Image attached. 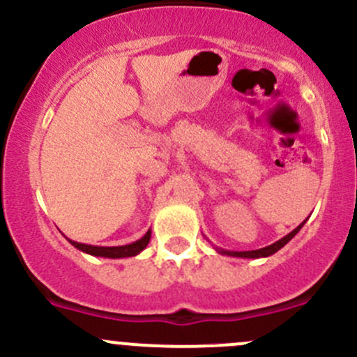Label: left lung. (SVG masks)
I'll list each match as a JSON object with an SVG mask.
<instances>
[{
    "label": "left lung",
    "mask_w": 357,
    "mask_h": 357,
    "mask_svg": "<svg viewBox=\"0 0 357 357\" xmlns=\"http://www.w3.org/2000/svg\"><path fill=\"white\" fill-rule=\"evenodd\" d=\"M305 222V221H304ZM304 222H301V225L297 226V228L294 229V231H290L289 235L283 236L282 240H278V242L271 243V245L264 247V248H257V250H245V252H235V250H225V248H218L215 247V250L219 252V254L222 255H231V257H245V259H259V257H269V255H273L275 252H278L280 248L285 247L287 243L290 242L291 238H294L295 235H297L298 231H301V228L304 226Z\"/></svg>",
    "instance_id": "left-lung-1"
}]
</instances>
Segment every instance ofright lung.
Listing matches in <instances>:
<instances>
[{
    "label": "right lung",
    "instance_id": "obj_1",
    "mask_svg": "<svg viewBox=\"0 0 357 357\" xmlns=\"http://www.w3.org/2000/svg\"><path fill=\"white\" fill-rule=\"evenodd\" d=\"M150 238H152V231H146L145 235L142 236L136 242L129 243V245H121V247H96V245H88V243H79L74 242V240H68L77 250L84 252V254L96 255V257H109V259H122V257H135L139 252L145 250L146 245H149Z\"/></svg>",
    "mask_w": 357,
    "mask_h": 357
}]
</instances>
